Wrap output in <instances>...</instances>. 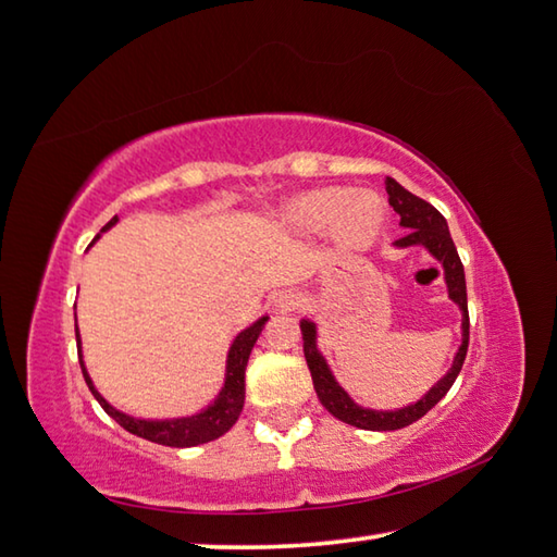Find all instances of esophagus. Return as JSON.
<instances>
[{
  "mask_svg": "<svg viewBox=\"0 0 557 557\" xmlns=\"http://www.w3.org/2000/svg\"><path fill=\"white\" fill-rule=\"evenodd\" d=\"M273 304H276L278 310H296L300 306V296L296 290H278V294L273 296Z\"/></svg>",
  "mask_w": 557,
  "mask_h": 557,
  "instance_id": "34e87169",
  "label": "esophagus"
}]
</instances>
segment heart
Segmentation results:
<instances>
[{
    "label": "heart",
    "mask_w": 557,
    "mask_h": 557,
    "mask_svg": "<svg viewBox=\"0 0 557 557\" xmlns=\"http://www.w3.org/2000/svg\"><path fill=\"white\" fill-rule=\"evenodd\" d=\"M384 200L372 190L318 188L286 205V220L296 230L320 232L333 227L335 239L349 249L367 247L384 224Z\"/></svg>",
    "instance_id": "b5f03b06"
}]
</instances>
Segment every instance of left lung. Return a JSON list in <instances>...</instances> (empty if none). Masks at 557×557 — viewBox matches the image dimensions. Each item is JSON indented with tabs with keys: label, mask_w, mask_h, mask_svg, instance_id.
I'll use <instances>...</instances> for the list:
<instances>
[{
	"label": "left lung",
	"mask_w": 557,
	"mask_h": 557,
	"mask_svg": "<svg viewBox=\"0 0 557 557\" xmlns=\"http://www.w3.org/2000/svg\"><path fill=\"white\" fill-rule=\"evenodd\" d=\"M386 193L388 205L398 212L401 218V227L408 230L401 239H396L394 247H425L431 251V257L443 263L447 296L453 304H457L462 313V345L457 349L453 359V367L447 369V374L437 382L431 392H428L421 401H416L398 411H372V408H362L355 404L343 386L337 384V379L330 372L325 357L318 349V327L310 320H300V333H304V355L313 376L315 394L330 413L339 418L343 423H349L362 431H398L416 423L418 418H423L431 408L441 401V398L450 392L457 374L465 364L467 345H470V313H467V286H465V269L460 261V253L455 249V242L447 230V222L441 212H437L431 202H425L418 195L408 193L401 183L394 178H386Z\"/></svg>",
	"instance_id": "obj_1"
}]
</instances>
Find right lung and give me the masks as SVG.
<instances>
[{"label":"right lung","instance_id":"1","mask_svg":"<svg viewBox=\"0 0 557 557\" xmlns=\"http://www.w3.org/2000/svg\"><path fill=\"white\" fill-rule=\"evenodd\" d=\"M116 224V218H112L110 222L104 224L102 232H107ZM100 237V234H97ZM95 237V239H97ZM269 315L259 318L257 323L249 325L247 330L234 337V343L227 352V369H224V386L222 392L218 394V398L208 406L202 408L200 413L195 416H185V418H169V421H144V418H134L126 416L122 411H116L110 404L104 401L97 392L90 374H87L85 362H83V349H81V333L75 330L77 337V357H81V369L87 386H90L92 396L100 401V406L104 408L107 416H112L116 423H120L124 431H129L132 435H139L144 441L159 443V445H169V447H193V445H202L210 441H218L220 435H224L230 428L237 423V418L242 413L244 406V372H247V362L251 355V347L257 343L263 325H267Z\"/></svg>","mask_w":557,"mask_h":557}]
</instances>
